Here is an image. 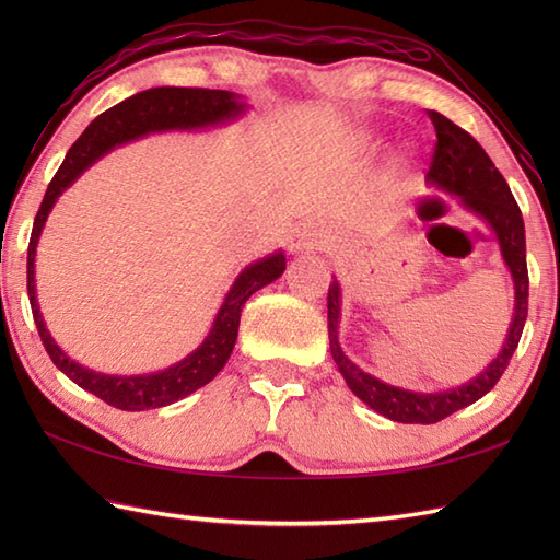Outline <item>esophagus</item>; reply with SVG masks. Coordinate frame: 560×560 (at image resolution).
I'll return each mask as SVG.
<instances>
[{
	"instance_id": "34e87169",
	"label": "esophagus",
	"mask_w": 560,
	"mask_h": 560,
	"mask_svg": "<svg viewBox=\"0 0 560 560\" xmlns=\"http://www.w3.org/2000/svg\"><path fill=\"white\" fill-rule=\"evenodd\" d=\"M327 245H329V237L323 231H317L311 223L301 225L289 241L291 253H313V249H325Z\"/></svg>"
}]
</instances>
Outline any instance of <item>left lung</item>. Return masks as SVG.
<instances>
[{"instance_id": "obj_1", "label": "left lung", "mask_w": 560, "mask_h": 560, "mask_svg": "<svg viewBox=\"0 0 560 560\" xmlns=\"http://www.w3.org/2000/svg\"><path fill=\"white\" fill-rule=\"evenodd\" d=\"M428 117L435 127V151L431 168L425 173V183L440 189V192L455 195L459 205L479 217L495 233L501 245L503 261L510 269L515 287V313L513 323L503 341V349L483 371L450 389L438 392H416L387 385L375 375L361 371L339 347V319H341V289L335 279L329 283L327 293V329H329V351L335 359L339 373L347 380L349 389L361 401H365L373 411L383 413L389 421L399 423H438L447 419L464 407L481 399L486 392L495 387L498 380L513 359L520 343L522 329L527 319V299H529V277H527V245H525V221L517 201L510 192L505 177L495 168L489 153L469 132H464L445 115L428 110Z\"/></svg>"}]
</instances>
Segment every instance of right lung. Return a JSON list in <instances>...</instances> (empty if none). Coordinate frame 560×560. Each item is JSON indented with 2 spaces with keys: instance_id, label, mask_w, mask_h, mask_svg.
I'll use <instances>...</instances> for the list:
<instances>
[{
  "instance_id": "1",
  "label": "right lung",
  "mask_w": 560,
  "mask_h": 560,
  "mask_svg": "<svg viewBox=\"0 0 560 560\" xmlns=\"http://www.w3.org/2000/svg\"><path fill=\"white\" fill-rule=\"evenodd\" d=\"M247 103L233 91L159 86L135 93L132 98L113 105L110 110L98 115L96 120L83 129V135L74 141V147L69 149L62 165H59L52 183L47 185L40 209L35 213L28 243V299L35 327H38V335L45 343L47 355H50L59 371H62L71 383H77L79 387L91 392V395L108 401L115 409L144 411L168 407V404L185 399L199 387L211 383L225 365V361L231 359V351L237 339V327H241L243 305L255 291L265 289L267 283L281 277L283 269H287V255L277 249V253L253 261V265H247L237 273L231 291L225 293L217 317H213L209 335L192 353H187L183 361L168 365L165 371L147 375H108L96 373L91 371V368L77 363L71 355H67L57 347V341L45 327L38 295H35V249H38L45 221L50 217L57 197L62 195L67 187H71V183H74L83 171H89L93 163L115 147L127 144V141L151 132H171V129L192 132V129L225 125L237 120V117H243Z\"/></svg>"
}]
</instances>
